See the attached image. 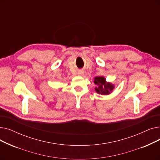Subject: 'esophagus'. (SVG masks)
Masks as SVG:
<instances>
[{
  "label": "esophagus",
  "instance_id": "esophagus-1",
  "mask_svg": "<svg viewBox=\"0 0 160 160\" xmlns=\"http://www.w3.org/2000/svg\"><path fill=\"white\" fill-rule=\"evenodd\" d=\"M83 74H84V72H83V71H80L78 72V75H80V76H82Z\"/></svg>",
  "mask_w": 160,
  "mask_h": 160
}]
</instances>
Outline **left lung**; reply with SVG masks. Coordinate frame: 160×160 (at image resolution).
<instances>
[{
  "label": "left lung",
  "mask_w": 160,
  "mask_h": 160,
  "mask_svg": "<svg viewBox=\"0 0 160 160\" xmlns=\"http://www.w3.org/2000/svg\"><path fill=\"white\" fill-rule=\"evenodd\" d=\"M94 83L97 86L95 88V91L102 95H110L115 88V86L112 83L106 82V78L102 76L96 77L94 78Z\"/></svg>",
  "instance_id": "1"
}]
</instances>
